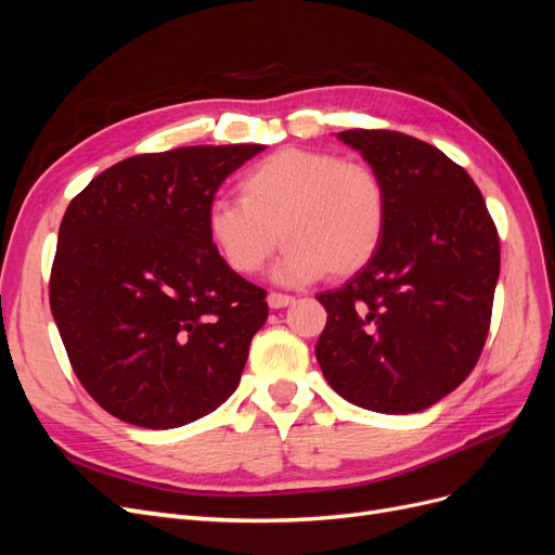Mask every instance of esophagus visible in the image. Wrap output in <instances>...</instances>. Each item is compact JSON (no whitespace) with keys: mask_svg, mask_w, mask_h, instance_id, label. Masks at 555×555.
Masks as SVG:
<instances>
[{"mask_svg":"<svg viewBox=\"0 0 555 555\" xmlns=\"http://www.w3.org/2000/svg\"><path fill=\"white\" fill-rule=\"evenodd\" d=\"M294 304V296H287V294H278V292H271L268 294V306H271L273 310H280V308H287Z\"/></svg>","mask_w":555,"mask_h":555,"instance_id":"1","label":"esophagus"}]
</instances>
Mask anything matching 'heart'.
Returning a JSON list of instances; mask_svg holds the SVG:
<instances>
[{"mask_svg": "<svg viewBox=\"0 0 555 555\" xmlns=\"http://www.w3.org/2000/svg\"><path fill=\"white\" fill-rule=\"evenodd\" d=\"M238 196L210 204L212 247L231 271L255 275L289 243L273 271L284 284L359 273L377 255L389 217L373 166L324 150L282 147L263 157L241 176Z\"/></svg>", "mask_w": 555, "mask_h": 555, "instance_id": "b5f03b06", "label": "heart"}]
</instances>
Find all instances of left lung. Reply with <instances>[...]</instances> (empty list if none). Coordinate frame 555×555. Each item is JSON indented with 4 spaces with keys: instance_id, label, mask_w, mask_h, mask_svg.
I'll return each instance as SVG.
<instances>
[{
    "instance_id": "left-lung-1",
    "label": "left lung",
    "mask_w": 555,
    "mask_h": 555,
    "mask_svg": "<svg viewBox=\"0 0 555 555\" xmlns=\"http://www.w3.org/2000/svg\"><path fill=\"white\" fill-rule=\"evenodd\" d=\"M382 178L389 217L373 261L319 294L314 354L331 389L363 410L422 412L473 371L491 326L500 241L477 184L442 150L400 131L349 129Z\"/></svg>"
}]
</instances>
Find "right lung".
<instances>
[{"instance_id":"1","label":"right lung","mask_w":555,"mask_h":555,"mask_svg":"<svg viewBox=\"0 0 555 555\" xmlns=\"http://www.w3.org/2000/svg\"><path fill=\"white\" fill-rule=\"evenodd\" d=\"M266 145H190L99 173L66 208L50 310L86 391L141 428H178L236 391L266 292L217 255L220 184Z\"/></svg>"}]
</instances>
